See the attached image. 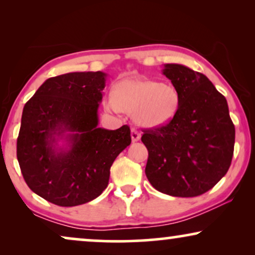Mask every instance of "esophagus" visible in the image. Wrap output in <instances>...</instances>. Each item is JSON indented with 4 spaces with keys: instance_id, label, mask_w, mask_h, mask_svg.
Segmentation results:
<instances>
[{
    "instance_id": "1",
    "label": "esophagus",
    "mask_w": 255,
    "mask_h": 255,
    "mask_svg": "<svg viewBox=\"0 0 255 255\" xmlns=\"http://www.w3.org/2000/svg\"><path fill=\"white\" fill-rule=\"evenodd\" d=\"M140 132L135 130V128H132L131 130V138H132V141H138L139 139H140Z\"/></svg>"
}]
</instances>
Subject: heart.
Instances as JSON below:
<instances>
[{"label": "heart", "mask_w": 255, "mask_h": 255, "mask_svg": "<svg viewBox=\"0 0 255 255\" xmlns=\"http://www.w3.org/2000/svg\"><path fill=\"white\" fill-rule=\"evenodd\" d=\"M113 109L133 114L140 127L158 128L169 124L180 107L175 87L152 80H125L117 83L109 101Z\"/></svg>", "instance_id": "heart-1"}]
</instances>
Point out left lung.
Masks as SVG:
<instances>
[{
	"mask_svg": "<svg viewBox=\"0 0 255 255\" xmlns=\"http://www.w3.org/2000/svg\"><path fill=\"white\" fill-rule=\"evenodd\" d=\"M180 95L169 124L146 128L145 174L160 193L195 197L210 190L231 165L236 130L226 99L202 73L166 64L162 71Z\"/></svg>",
	"mask_w": 255,
	"mask_h": 255,
	"instance_id": "left-lung-1",
	"label": "left lung"
}]
</instances>
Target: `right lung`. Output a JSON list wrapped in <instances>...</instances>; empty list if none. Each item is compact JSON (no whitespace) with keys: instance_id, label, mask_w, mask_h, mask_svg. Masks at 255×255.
<instances>
[{"instance_id":"right-lung-1","label":"right lung","mask_w":255,"mask_h":255,"mask_svg":"<svg viewBox=\"0 0 255 255\" xmlns=\"http://www.w3.org/2000/svg\"><path fill=\"white\" fill-rule=\"evenodd\" d=\"M106 73L74 72L50 78L24 106L17 160L31 190L60 207L99 197L110 167L131 144L128 125L97 128ZM65 138L66 149L56 141Z\"/></svg>"}]
</instances>
